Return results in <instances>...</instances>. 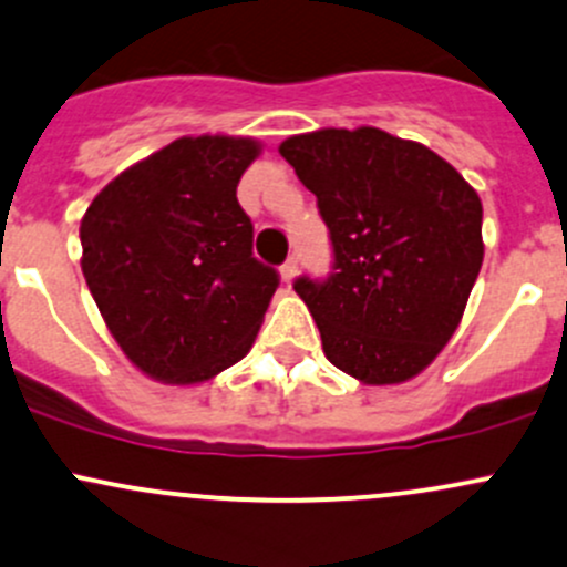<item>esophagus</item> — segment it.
<instances>
[{"label": "esophagus", "instance_id": "esophagus-1", "mask_svg": "<svg viewBox=\"0 0 567 567\" xmlns=\"http://www.w3.org/2000/svg\"><path fill=\"white\" fill-rule=\"evenodd\" d=\"M279 274H282V282L290 285L296 279V274H299V260L296 258H288L282 264V268H279Z\"/></svg>", "mask_w": 567, "mask_h": 567}]
</instances>
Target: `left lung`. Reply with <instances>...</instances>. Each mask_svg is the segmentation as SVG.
I'll list each match as a JSON object with an SVG mask.
<instances>
[{
    "instance_id": "left-lung-1",
    "label": "left lung",
    "mask_w": 567,
    "mask_h": 567,
    "mask_svg": "<svg viewBox=\"0 0 567 567\" xmlns=\"http://www.w3.org/2000/svg\"><path fill=\"white\" fill-rule=\"evenodd\" d=\"M279 154L329 225L333 271L293 282L326 359L363 385L424 372L484 264L478 193L424 143L378 127L293 135Z\"/></svg>"
}]
</instances>
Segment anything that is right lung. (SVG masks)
<instances>
[{
    "mask_svg": "<svg viewBox=\"0 0 567 567\" xmlns=\"http://www.w3.org/2000/svg\"><path fill=\"white\" fill-rule=\"evenodd\" d=\"M255 138H178L130 165L81 219V268L105 326L159 383L193 385L252 348L279 274L252 258L236 187Z\"/></svg>",
    "mask_w": 567,
    "mask_h": 567,
    "instance_id": "1",
    "label": "right lung"
}]
</instances>
